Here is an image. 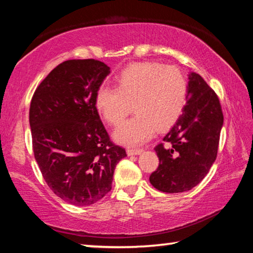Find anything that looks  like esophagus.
Returning a JSON list of instances; mask_svg holds the SVG:
<instances>
[{"label": "esophagus", "instance_id": "esophagus-1", "mask_svg": "<svg viewBox=\"0 0 253 253\" xmlns=\"http://www.w3.org/2000/svg\"><path fill=\"white\" fill-rule=\"evenodd\" d=\"M143 153V149H132V148H128L127 149V155L128 156H135V155H139V154Z\"/></svg>", "mask_w": 253, "mask_h": 253}]
</instances>
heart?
Returning <instances> with one entry per match:
<instances>
[{
  "mask_svg": "<svg viewBox=\"0 0 253 253\" xmlns=\"http://www.w3.org/2000/svg\"><path fill=\"white\" fill-rule=\"evenodd\" d=\"M117 87L102 85L95 106L110 125L123 122L132 104L136 114L115 131L118 143L140 145L157 130L168 129L181 116L187 101L186 77L176 67L157 62L132 63L117 76Z\"/></svg>",
  "mask_w": 253,
  "mask_h": 253,
  "instance_id": "1",
  "label": "heart"
}]
</instances>
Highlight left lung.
Returning a JSON list of instances; mask_svg holds the SVG:
<instances>
[{"mask_svg": "<svg viewBox=\"0 0 253 253\" xmlns=\"http://www.w3.org/2000/svg\"><path fill=\"white\" fill-rule=\"evenodd\" d=\"M222 126L216 93L200 75L190 72L185 108L163 138L172 146L155 147L160 165L149 176L152 185L165 193H181L198 185L215 161Z\"/></svg>", "mask_w": 253, "mask_h": 253, "instance_id": "obj_1", "label": "left lung"}]
</instances>
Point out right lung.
<instances>
[{
	"mask_svg": "<svg viewBox=\"0 0 253 253\" xmlns=\"http://www.w3.org/2000/svg\"><path fill=\"white\" fill-rule=\"evenodd\" d=\"M110 68L68 60L45 77L30 106L33 152L48 186L66 202L87 207L111 190L125 148L110 142L95 106Z\"/></svg>",
	"mask_w": 253,
	"mask_h": 253,
	"instance_id": "obj_1",
	"label": "right lung"
}]
</instances>
